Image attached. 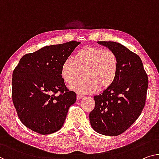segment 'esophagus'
Instances as JSON below:
<instances>
[{"label":"esophagus","instance_id":"1","mask_svg":"<svg viewBox=\"0 0 159 159\" xmlns=\"http://www.w3.org/2000/svg\"><path fill=\"white\" fill-rule=\"evenodd\" d=\"M83 98H84V96H82V95H80V94L77 95V99H78V100H80V99H81Z\"/></svg>","mask_w":159,"mask_h":159}]
</instances>
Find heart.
Wrapping results in <instances>:
<instances>
[{
  "label": "heart",
  "mask_w": 159,
  "mask_h": 159,
  "mask_svg": "<svg viewBox=\"0 0 159 159\" xmlns=\"http://www.w3.org/2000/svg\"><path fill=\"white\" fill-rule=\"evenodd\" d=\"M118 60L110 50L86 48L77 52L73 59L67 58L61 68V77L68 86L80 76L84 80L70 86L78 93H93L111 86L116 79Z\"/></svg>",
  "instance_id": "1"
}]
</instances>
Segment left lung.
<instances>
[{
  "instance_id": "obj_1",
  "label": "left lung",
  "mask_w": 159,
  "mask_h": 159,
  "mask_svg": "<svg viewBox=\"0 0 159 159\" xmlns=\"http://www.w3.org/2000/svg\"><path fill=\"white\" fill-rule=\"evenodd\" d=\"M116 55L118 71L115 82L103 93L94 96V109L89 120L93 129L105 136H116L136 121L145 106L148 85L140 57L123 45L98 41Z\"/></svg>"
}]
</instances>
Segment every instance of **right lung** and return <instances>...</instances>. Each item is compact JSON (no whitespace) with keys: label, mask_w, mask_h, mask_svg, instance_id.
Here are the masks:
<instances>
[{"label":"right lung","mask_w":159,"mask_h":159,"mask_svg":"<svg viewBox=\"0 0 159 159\" xmlns=\"http://www.w3.org/2000/svg\"><path fill=\"white\" fill-rule=\"evenodd\" d=\"M80 43L70 41L45 46L23 56L14 69L13 102L20 121L29 129L46 135L62 128L76 94L66 87L61 68Z\"/></svg>","instance_id":"right-lung-1"}]
</instances>
